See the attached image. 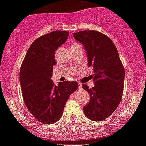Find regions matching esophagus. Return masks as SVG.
<instances>
[{
	"label": "esophagus",
	"mask_w": 146,
	"mask_h": 146,
	"mask_svg": "<svg viewBox=\"0 0 146 146\" xmlns=\"http://www.w3.org/2000/svg\"><path fill=\"white\" fill-rule=\"evenodd\" d=\"M78 86H79V89H82V84L81 83L78 84Z\"/></svg>",
	"instance_id": "esophagus-1"
}]
</instances>
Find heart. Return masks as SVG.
Wrapping results in <instances>:
<instances>
[{"instance_id": "1", "label": "heart", "mask_w": 146, "mask_h": 146, "mask_svg": "<svg viewBox=\"0 0 146 146\" xmlns=\"http://www.w3.org/2000/svg\"><path fill=\"white\" fill-rule=\"evenodd\" d=\"M76 45H78V44H73L71 47H74V46H76Z\"/></svg>"}]
</instances>
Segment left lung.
<instances>
[{
    "label": "left lung",
    "mask_w": 146,
    "mask_h": 146,
    "mask_svg": "<svg viewBox=\"0 0 146 146\" xmlns=\"http://www.w3.org/2000/svg\"><path fill=\"white\" fill-rule=\"evenodd\" d=\"M74 38L86 50L88 67H94L92 89L85 84L82 87L90 95V101L84 106L89 119L100 121L113 113L121 100L125 71L116 46L109 37L96 30L74 33Z\"/></svg>",
    "instance_id": "left-lung-1"
}]
</instances>
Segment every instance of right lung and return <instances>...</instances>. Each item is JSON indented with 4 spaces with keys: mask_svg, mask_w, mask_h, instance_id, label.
Instances as JSON below:
<instances>
[{
    "mask_svg": "<svg viewBox=\"0 0 146 146\" xmlns=\"http://www.w3.org/2000/svg\"><path fill=\"white\" fill-rule=\"evenodd\" d=\"M67 30L51 32L36 39L29 47L20 71L25 104L33 116L44 124L57 122L70 95L78 88L76 82L64 81L54 85L51 79L57 64L55 51L67 40Z\"/></svg>",
    "mask_w": 146,
    "mask_h": 146,
    "instance_id": "1",
    "label": "right lung"
}]
</instances>
